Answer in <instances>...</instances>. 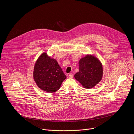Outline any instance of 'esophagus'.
<instances>
[{
    "label": "esophagus",
    "instance_id": "1",
    "mask_svg": "<svg viewBox=\"0 0 134 134\" xmlns=\"http://www.w3.org/2000/svg\"><path fill=\"white\" fill-rule=\"evenodd\" d=\"M73 76H74V74H73L72 73H70V74H69L68 77H69V78H72Z\"/></svg>",
    "mask_w": 134,
    "mask_h": 134
}]
</instances>
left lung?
<instances>
[{
	"mask_svg": "<svg viewBox=\"0 0 134 134\" xmlns=\"http://www.w3.org/2000/svg\"><path fill=\"white\" fill-rule=\"evenodd\" d=\"M103 67L100 61L93 55L87 54L79 61V71L74 75L85 88H91L102 80Z\"/></svg>",
	"mask_w": 134,
	"mask_h": 134,
	"instance_id": "left-lung-1",
	"label": "left lung"
}]
</instances>
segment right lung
I'll return each mask as SVG.
<instances>
[{"label":"right lung","mask_w":134,"mask_h":134,"mask_svg":"<svg viewBox=\"0 0 134 134\" xmlns=\"http://www.w3.org/2000/svg\"><path fill=\"white\" fill-rule=\"evenodd\" d=\"M33 78L41 90L49 93L58 90L66 79L57 61L44 52L36 60L33 71Z\"/></svg>","instance_id":"obj_1"}]
</instances>
